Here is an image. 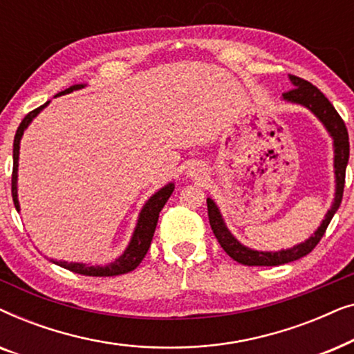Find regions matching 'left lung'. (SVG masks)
Here are the masks:
<instances>
[{
    "instance_id": "8db88e82",
    "label": "left lung",
    "mask_w": 354,
    "mask_h": 354,
    "mask_svg": "<svg viewBox=\"0 0 354 354\" xmlns=\"http://www.w3.org/2000/svg\"><path fill=\"white\" fill-rule=\"evenodd\" d=\"M290 80L295 85L292 90L285 91L283 98L292 103H298L306 106L322 120V124L326 125V129L330 132L333 138V147H335V176H337V193H335V201L330 207V211L327 212L326 219L322 221V224L316 230L311 239L304 241V243L293 246V248L277 251V253H263V251H254L250 250L239 243V240L234 239V235L227 230V227L222 221L221 212L214 205V201L211 198H207V217H209L211 229L214 232L217 241L224 248L227 254L236 263L245 264V266H280L292 263L303 256L311 253L316 248L319 241L326 234L328 224H330L333 214H335L338 206H340L342 198H343V188H345V172H346V164L348 158H350V138H348V130L346 125L340 118V114L337 113V109L333 108V104L328 101L321 90L313 84H309L308 80L301 79V77L290 75Z\"/></svg>"
}]
</instances>
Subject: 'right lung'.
Returning <instances> with one entry per match:
<instances>
[{"instance_id":"add662e5","label":"right lung","mask_w":354,"mask_h":354,"mask_svg":"<svg viewBox=\"0 0 354 354\" xmlns=\"http://www.w3.org/2000/svg\"><path fill=\"white\" fill-rule=\"evenodd\" d=\"M82 86H84V85H74V86H71V88L61 91L59 95L71 93V91L82 88ZM59 95H56V96H59ZM46 104H48V101L43 106H40V108L30 111V113H28L26 118L22 119L21 125H19V127H17L16 137H14V148H12L14 164H12L11 193H12L14 206H16L17 211H19V201H17L19 143H21L24 130L27 129V125L30 124V120L35 118V115L40 113V111L45 108ZM172 192H174V183H169V185L161 188V190H159L158 193H154V195L149 198L148 203H147V205H145V207L142 209V212H140L137 229H135V232H133L132 241H130L129 248L125 250L124 254L120 256L119 259H115L113 264L106 266V268H95V266H86V264L64 263V261H59V263H56V264L61 266V268L67 269V270H71V272H75V274H80V275H93V277H113V275L127 274V272H130V270H133L140 263H142L143 258H145V254H147V251L149 250V245H151L154 230H156L159 212H161L164 205H166V201L169 200V196L172 195Z\"/></svg>"}]
</instances>
